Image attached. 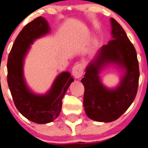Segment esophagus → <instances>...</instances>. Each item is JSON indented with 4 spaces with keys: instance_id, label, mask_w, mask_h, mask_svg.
Listing matches in <instances>:
<instances>
[{
    "instance_id": "1",
    "label": "esophagus",
    "mask_w": 148,
    "mask_h": 148,
    "mask_svg": "<svg viewBox=\"0 0 148 148\" xmlns=\"http://www.w3.org/2000/svg\"><path fill=\"white\" fill-rule=\"evenodd\" d=\"M84 70L83 66L81 64H76L73 67L72 70V74L75 78H80L83 75Z\"/></svg>"
}]
</instances>
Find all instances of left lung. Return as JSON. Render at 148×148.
Masks as SVG:
<instances>
[{
	"label": "left lung",
	"mask_w": 148,
	"mask_h": 148,
	"mask_svg": "<svg viewBox=\"0 0 148 148\" xmlns=\"http://www.w3.org/2000/svg\"><path fill=\"white\" fill-rule=\"evenodd\" d=\"M112 40L104 45L86 68L81 82L84 86V106L89 118L109 123L118 119L134 101L139 86V62L136 50L123 27L114 18ZM125 70L119 86L108 89L102 84L99 73L108 64Z\"/></svg>",
	"instance_id": "8db88e82"
}]
</instances>
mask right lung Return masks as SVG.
Here are the masks:
<instances>
[{
	"instance_id": "1",
	"label": "right lung",
	"mask_w": 148,
	"mask_h": 148,
	"mask_svg": "<svg viewBox=\"0 0 148 148\" xmlns=\"http://www.w3.org/2000/svg\"><path fill=\"white\" fill-rule=\"evenodd\" d=\"M47 20L39 17L27 24L16 38L7 62V81L17 110L25 118L38 124H45L58 117L62 98L74 81L70 73L59 74L48 92L39 95L32 92L23 76L24 59L31 45L38 38L50 32Z\"/></svg>"
}]
</instances>
